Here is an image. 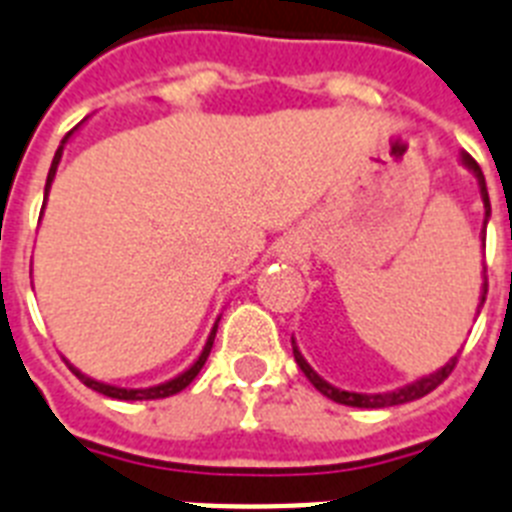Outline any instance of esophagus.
Returning <instances> with one entry per match:
<instances>
[{"mask_svg":"<svg viewBox=\"0 0 512 512\" xmlns=\"http://www.w3.org/2000/svg\"><path fill=\"white\" fill-rule=\"evenodd\" d=\"M281 252H284V255H289V257H292V252H294V247H292V242H289V244H286V247H284V249H281Z\"/></svg>","mask_w":512,"mask_h":512,"instance_id":"obj_1","label":"esophagus"}]
</instances>
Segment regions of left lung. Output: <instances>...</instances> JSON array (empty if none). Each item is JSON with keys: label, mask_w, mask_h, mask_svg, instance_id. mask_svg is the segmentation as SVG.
I'll return each instance as SVG.
<instances>
[{"label": "left lung", "mask_w": 512, "mask_h": 512, "mask_svg": "<svg viewBox=\"0 0 512 512\" xmlns=\"http://www.w3.org/2000/svg\"><path fill=\"white\" fill-rule=\"evenodd\" d=\"M460 162H463V168L471 170L473 176H476V181H479V194H481V202H484V228H481V244H484L486 242V223H489V218H492V205H489V191H486L484 173H481L479 162L473 160L468 152H460ZM484 299H486V268H484V284H481V294H479V310L484 307ZM479 310H476V315H479ZM292 350H294V360H297V365L302 368V373L310 378V384H313L315 389L323 394V397L339 402V405H350V407H394V405H405V402L421 400V397H426L429 392H434L436 386L442 384L444 378L450 376L452 368H455V363H458V355H455V357H450V360H447L442 368H436L434 373L415 378V381L400 386V389H392V392H378V394H363V392H347V389H339V386L328 384L326 378L318 376V373L313 371V365L307 363L305 357H302L297 342H294V336H292Z\"/></svg>", "instance_id": "8db88e82"}]
</instances>
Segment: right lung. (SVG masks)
Listing matches in <instances>:
<instances>
[{"label": "right lung", "mask_w": 512, "mask_h": 512, "mask_svg": "<svg viewBox=\"0 0 512 512\" xmlns=\"http://www.w3.org/2000/svg\"><path fill=\"white\" fill-rule=\"evenodd\" d=\"M78 126L70 131L65 139L60 141V147H57V152H54V160H52V168H49V176H47V186H44V207H47V197H49V189H52V181L54 176H57V165H60L62 160V149H65V144L70 141V136L76 134ZM44 207H41V213H44ZM220 321V315H218ZM218 321H215L213 331H210V336H207L205 347H202V352H199V357L194 360V363L186 368L184 373H178V376L168 378V381H162V384H155V386H147V389H131V386H115V384H105V381H97V378L86 376V373H81L76 368V365L70 363V360H65L68 363V368L73 373H76L78 378H81L83 384L89 386V389H94V392L105 394V397H112V400H126V402H136V400H162V397H170V394H178L181 389H186V386L197 378V373L202 371V365H205V360L210 357V350H213V342H215V331H218Z\"/></svg>", "instance_id": "right-lung-1"}]
</instances>
